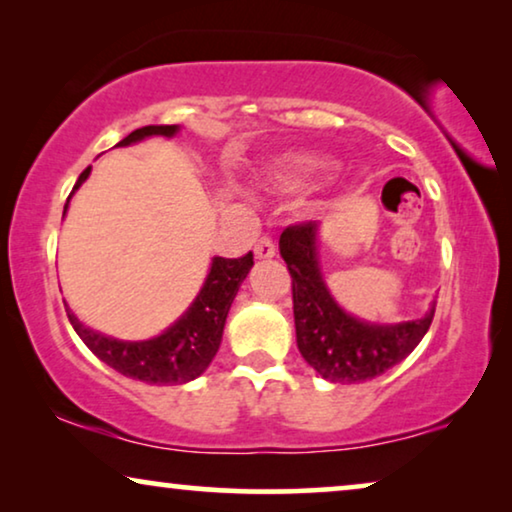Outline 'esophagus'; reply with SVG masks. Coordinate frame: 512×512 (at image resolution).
I'll use <instances>...</instances> for the list:
<instances>
[{"mask_svg":"<svg viewBox=\"0 0 512 512\" xmlns=\"http://www.w3.org/2000/svg\"><path fill=\"white\" fill-rule=\"evenodd\" d=\"M256 258H272L275 256V240L270 235H261L254 244Z\"/></svg>","mask_w":512,"mask_h":512,"instance_id":"34e87169","label":"esophagus"}]
</instances>
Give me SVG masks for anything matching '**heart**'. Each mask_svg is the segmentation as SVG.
Returning a JSON list of instances; mask_svg holds the SVG:
<instances>
[{
  "instance_id": "heart-1",
  "label": "heart",
  "mask_w": 512,
  "mask_h": 512,
  "mask_svg": "<svg viewBox=\"0 0 512 512\" xmlns=\"http://www.w3.org/2000/svg\"><path fill=\"white\" fill-rule=\"evenodd\" d=\"M321 172V165L310 158H289L277 167L275 184L282 188H298L303 186L312 174Z\"/></svg>"
}]
</instances>
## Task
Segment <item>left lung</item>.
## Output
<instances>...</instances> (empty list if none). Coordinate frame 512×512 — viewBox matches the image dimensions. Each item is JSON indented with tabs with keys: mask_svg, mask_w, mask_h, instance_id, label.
Segmentation results:
<instances>
[{
	"mask_svg": "<svg viewBox=\"0 0 512 512\" xmlns=\"http://www.w3.org/2000/svg\"><path fill=\"white\" fill-rule=\"evenodd\" d=\"M317 223L284 228L279 251L291 275L296 340L303 359L324 377L340 384L373 380L401 363L429 331L433 312L396 326H375L349 317L335 305L319 272Z\"/></svg>",
	"mask_w": 512,
	"mask_h": 512,
	"instance_id": "1",
	"label": "left lung"
}]
</instances>
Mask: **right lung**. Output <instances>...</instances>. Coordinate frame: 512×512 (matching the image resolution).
<instances>
[{
  "mask_svg": "<svg viewBox=\"0 0 512 512\" xmlns=\"http://www.w3.org/2000/svg\"><path fill=\"white\" fill-rule=\"evenodd\" d=\"M174 132H177V125H144V128L130 132L116 146H128L149 135L172 137ZM88 174L90 167L81 172L74 188H79ZM251 265H254L251 251L240 258L216 256L207 282L202 286L200 296L195 298L191 310L153 340L123 342L104 338V335L93 333L90 328L83 326L67 310L69 324L74 326V331L79 333V338L86 342V347L97 359L118 370L121 375L149 384H184L205 373L216 352H219L228 310Z\"/></svg>",
  "mask_w": 512,
  "mask_h": 512,
  "instance_id": "add662e5",
  "label": "right lung"
}]
</instances>
